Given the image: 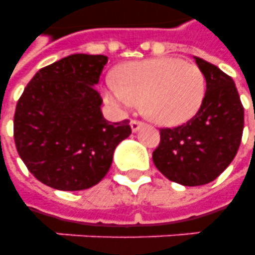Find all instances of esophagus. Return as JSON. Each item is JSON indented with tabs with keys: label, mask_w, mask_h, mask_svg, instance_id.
<instances>
[{
	"label": "esophagus",
	"mask_w": 255,
	"mask_h": 255,
	"mask_svg": "<svg viewBox=\"0 0 255 255\" xmlns=\"http://www.w3.org/2000/svg\"><path fill=\"white\" fill-rule=\"evenodd\" d=\"M144 123L143 122H140V120H131V128H132V131L136 132V131H139V128L140 127H143Z\"/></svg>",
	"instance_id": "1"
}]
</instances>
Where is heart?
<instances>
[{
  "mask_svg": "<svg viewBox=\"0 0 255 255\" xmlns=\"http://www.w3.org/2000/svg\"><path fill=\"white\" fill-rule=\"evenodd\" d=\"M206 92L200 67L178 58L126 63L107 87L110 102L123 107L141 103V112L161 126H178L201 108Z\"/></svg>",
  "mask_w": 255,
  "mask_h": 255,
  "instance_id": "obj_1",
  "label": "heart"
}]
</instances>
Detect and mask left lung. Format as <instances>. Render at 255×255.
Returning a JSON list of instances; mask_svg holds the SVG:
<instances>
[{
	"label": "left lung",
	"instance_id": "8db88e82",
	"mask_svg": "<svg viewBox=\"0 0 255 255\" xmlns=\"http://www.w3.org/2000/svg\"><path fill=\"white\" fill-rule=\"evenodd\" d=\"M206 81L201 108L186 123L160 128L152 153L156 168L185 186L209 184L237 155L244 132V106L233 79L217 66L196 57Z\"/></svg>",
	"mask_w": 255,
	"mask_h": 255
}]
</instances>
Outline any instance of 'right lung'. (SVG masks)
<instances>
[{
    "label": "right lung",
    "instance_id": "obj_1",
    "mask_svg": "<svg viewBox=\"0 0 255 255\" xmlns=\"http://www.w3.org/2000/svg\"><path fill=\"white\" fill-rule=\"evenodd\" d=\"M106 55L74 54L41 69L18 99L14 141L30 173L59 190H82L107 174L114 151L131 135L129 120L111 123L94 86Z\"/></svg>",
    "mask_w": 255,
    "mask_h": 255
}]
</instances>
